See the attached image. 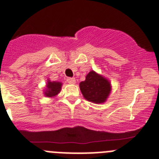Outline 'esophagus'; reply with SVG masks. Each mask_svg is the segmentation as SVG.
Segmentation results:
<instances>
[{
    "label": "esophagus",
    "instance_id": "obj_1",
    "mask_svg": "<svg viewBox=\"0 0 159 159\" xmlns=\"http://www.w3.org/2000/svg\"><path fill=\"white\" fill-rule=\"evenodd\" d=\"M67 81L69 84H75V78H72V77H68L67 78Z\"/></svg>",
    "mask_w": 159,
    "mask_h": 159
}]
</instances>
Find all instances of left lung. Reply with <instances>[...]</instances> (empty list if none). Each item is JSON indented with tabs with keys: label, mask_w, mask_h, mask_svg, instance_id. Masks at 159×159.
<instances>
[{
	"label": "left lung",
	"mask_w": 159,
	"mask_h": 159,
	"mask_svg": "<svg viewBox=\"0 0 159 159\" xmlns=\"http://www.w3.org/2000/svg\"><path fill=\"white\" fill-rule=\"evenodd\" d=\"M80 88L86 99L94 103L104 102L111 91L110 82L94 71L87 74L85 81L80 84Z\"/></svg>",
	"instance_id": "obj_1"
}]
</instances>
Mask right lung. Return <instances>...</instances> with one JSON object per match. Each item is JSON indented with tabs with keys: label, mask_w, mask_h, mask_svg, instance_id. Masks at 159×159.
I'll return each mask as SVG.
<instances>
[{
	"label": "right lung",
	"mask_w": 159,
	"mask_h": 159,
	"mask_svg": "<svg viewBox=\"0 0 159 159\" xmlns=\"http://www.w3.org/2000/svg\"><path fill=\"white\" fill-rule=\"evenodd\" d=\"M61 83L60 82H50L47 83V91L45 92V95L47 97H53L57 95L61 89Z\"/></svg>",
	"instance_id": "1"
}]
</instances>
